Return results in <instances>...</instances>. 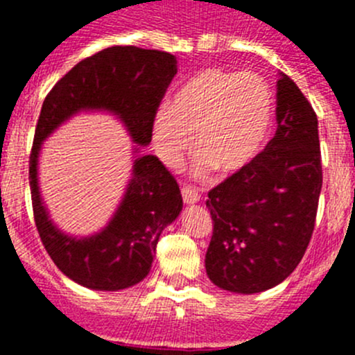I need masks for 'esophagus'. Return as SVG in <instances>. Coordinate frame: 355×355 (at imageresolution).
<instances>
[{
    "mask_svg": "<svg viewBox=\"0 0 355 355\" xmlns=\"http://www.w3.org/2000/svg\"><path fill=\"white\" fill-rule=\"evenodd\" d=\"M182 196H184V202L185 204L199 202V199H200L198 191H196L194 187H191V185H184V187H182Z\"/></svg>",
    "mask_w": 355,
    "mask_h": 355,
    "instance_id": "obj_1",
    "label": "esophagus"
}]
</instances>
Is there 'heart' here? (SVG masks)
Returning <instances> with one entry per match:
<instances>
[{
  "instance_id": "1",
  "label": "heart",
  "mask_w": 355,
  "mask_h": 355,
  "mask_svg": "<svg viewBox=\"0 0 355 355\" xmlns=\"http://www.w3.org/2000/svg\"><path fill=\"white\" fill-rule=\"evenodd\" d=\"M271 123L273 94L263 78L209 67L184 82L170 106L157 110L153 139L161 159L175 166L194 134L200 173L216 168L232 175L256 159Z\"/></svg>"
}]
</instances>
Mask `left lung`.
<instances>
[{"instance_id": "1", "label": "left lung", "mask_w": 355, "mask_h": 355, "mask_svg": "<svg viewBox=\"0 0 355 355\" xmlns=\"http://www.w3.org/2000/svg\"><path fill=\"white\" fill-rule=\"evenodd\" d=\"M277 121L264 151L207 194L213 237L206 273L230 292L282 284L313 237L323 185L318 116L285 73L277 84Z\"/></svg>"}]
</instances>
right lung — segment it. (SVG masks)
<instances>
[{
    "instance_id": "obj_1",
    "label": "right lung",
    "mask_w": 355,
    "mask_h": 355,
    "mask_svg": "<svg viewBox=\"0 0 355 355\" xmlns=\"http://www.w3.org/2000/svg\"><path fill=\"white\" fill-rule=\"evenodd\" d=\"M175 75L177 58L170 53L111 46L78 62L42 103L28 159L34 221L53 263L82 287L121 290L144 280L161 232L184 206L180 189L156 156L139 155L125 198L108 227L92 237H68L51 223L39 194L42 141L80 110H106L118 114L135 144L148 146L159 103Z\"/></svg>"
}]
</instances>
